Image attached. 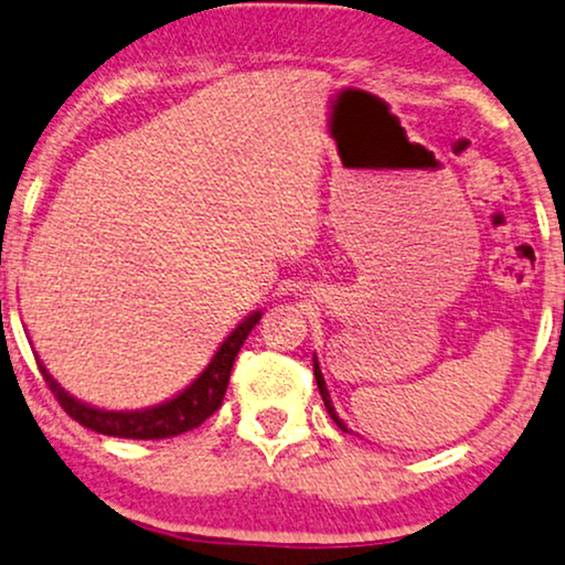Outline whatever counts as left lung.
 <instances>
[{"label":"left lung","mask_w":565,"mask_h":565,"mask_svg":"<svg viewBox=\"0 0 565 565\" xmlns=\"http://www.w3.org/2000/svg\"><path fill=\"white\" fill-rule=\"evenodd\" d=\"M315 377H317V388H320V396H322V402H324V409H328V415L333 417L338 428H341V430H347V426H343V420H338V415H335V409H333V402H330L328 386H324V377H322V370H320V364H317V356H315Z\"/></svg>","instance_id":"left-lung-1"}]
</instances>
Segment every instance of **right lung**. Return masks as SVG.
I'll return each mask as SVG.
<instances>
[{
	"label": "right lung",
	"instance_id": "1",
	"mask_svg": "<svg viewBox=\"0 0 565 565\" xmlns=\"http://www.w3.org/2000/svg\"><path fill=\"white\" fill-rule=\"evenodd\" d=\"M258 320H262V311H254L250 317H245V320L227 335V341L218 347L214 360L209 362V367H205L182 394L174 396L171 402L158 404V407L137 409V413H108V409H97L73 399V396H68L57 386L55 377L46 373L42 360H36V364L44 383L50 386L52 394H55L60 407H63L73 420L82 423L84 428H92L105 436H118V439H169V436H179L184 434V430L198 428L203 420H209V417L222 407L237 351H241L245 338H248L250 330L256 328Z\"/></svg>",
	"mask_w": 565,
	"mask_h": 565
}]
</instances>
